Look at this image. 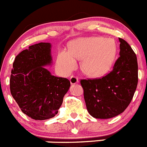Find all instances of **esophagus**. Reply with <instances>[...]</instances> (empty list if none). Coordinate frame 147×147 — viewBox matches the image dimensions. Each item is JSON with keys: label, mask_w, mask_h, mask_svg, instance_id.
Masks as SVG:
<instances>
[{"label": "esophagus", "mask_w": 147, "mask_h": 147, "mask_svg": "<svg viewBox=\"0 0 147 147\" xmlns=\"http://www.w3.org/2000/svg\"><path fill=\"white\" fill-rule=\"evenodd\" d=\"M70 83L72 85H75V84H77V83H78V78H76V77H74V76H72L70 78Z\"/></svg>", "instance_id": "34e87169"}]
</instances>
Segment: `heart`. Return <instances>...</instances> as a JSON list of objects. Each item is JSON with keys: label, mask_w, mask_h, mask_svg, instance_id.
<instances>
[{"label": "heart", "mask_w": 147, "mask_h": 147, "mask_svg": "<svg viewBox=\"0 0 147 147\" xmlns=\"http://www.w3.org/2000/svg\"><path fill=\"white\" fill-rule=\"evenodd\" d=\"M117 54V45L113 39L90 37L75 40L69 51L59 53L57 64L64 73L76 67L75 59L81 60L80 68L85 75L93 78L105 76L112 67Z\"/></svg>", "instance_id": "heart-1"}]
</instances>
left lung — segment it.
Segmentation results:
<instances>
[{"mask_svg":"<svg viewBox=\"0 0 147 147\" xmlns=\"http://www.w3.org/2000/svg\"><path fill=\"white\" fill-rule=\"evenodd\" d=\"M119 41L120 57L112 72L102 78L80 81L88 112L95 118H112L124 112L136 89V55L125 40Z\"/></svg>","mask_w":147,"mask_h":147,"instance_id":"1","label":"left lung"}]
</instances>
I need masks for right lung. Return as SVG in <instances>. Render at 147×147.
Instances as JSON below:
<instances>
[{"label":"right lung","instance_id":"add662e5","mask_svg":"<svg viewBox=\"0 0 147 147\" xmlns=\"http://www.w3.org/2000/svg\"><path fill=\"white\" fill-rule=\"evenodd\" d=\"M52 63L50 42L30 46L20 52L13 63L11 94L22 112L34 120L54 117L70 87L68 79L52 75L45 67Z\"/></svg>","mask_w":147,"mask_h":147}]
</instances>
